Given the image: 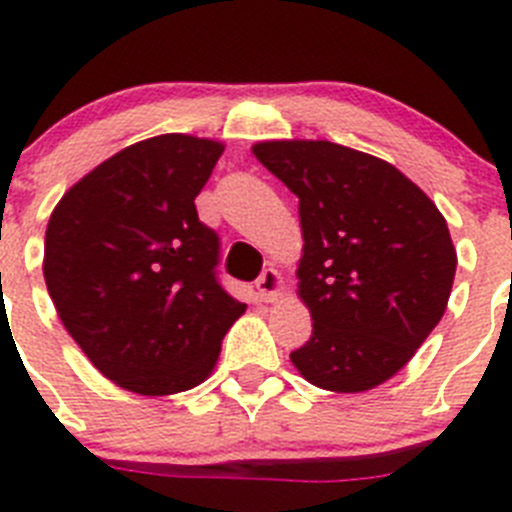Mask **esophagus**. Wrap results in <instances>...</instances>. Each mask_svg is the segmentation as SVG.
<instances>
[{"label":"esophagus","mask_w":512,"mask_h":512,"mask_svg":"<svg viewBox=\"0 0 512 512\" xmlns=\"http://www.w3.org/2000/svg\"><path fill=\"white\" fill-rule=\"evenodd\" d=\"M255 288H257V296H260V301H275V298L280 296V288H283V280H280L278 270H275V267H267V270H262V275L257 278Z\"/></svg>","instance_id":"1"}]
</instances>
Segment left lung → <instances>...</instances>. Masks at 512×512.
Here are the masks:
<instances>
[{
	"label": "left lung",
	"mask_w": 512,
	"mask_h": 512,
	"mask_svg": "<svg viewBox=\"0 0 512 512\" xmlns=\"http://www.w3.org/2000/svg\"><path fill=\"white\" fill-rule=\"evenodd\" d=\"M252 153L298 196L313 334L290 362L334 393L390 380L446 311L457 273L446 219L398 168L352 147L273 140Z\"/></svg>",
	"instance_id": "left-lung-1"
}]
</instances>
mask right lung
Returning a JSON list of instances; mask_svg holds the SVG:
<instances>
[{"label": "right lung", "instance_id": "right-lung-1", "mask_svg": "<svg viewBox=\"0 0 512 512\" xmlns=\"http://www.w3.org/2000/svg\"><path fill=\"white\" fill-rule=\"evenodd\" d=\"M222 142L160 135L124 147L58 201L43 273L91 365L140 395L193 388L245 313L216 278L219 234L196 211Z\"/></svg>", "mask_w": 512, "mask_h": 512}]
</instances>
